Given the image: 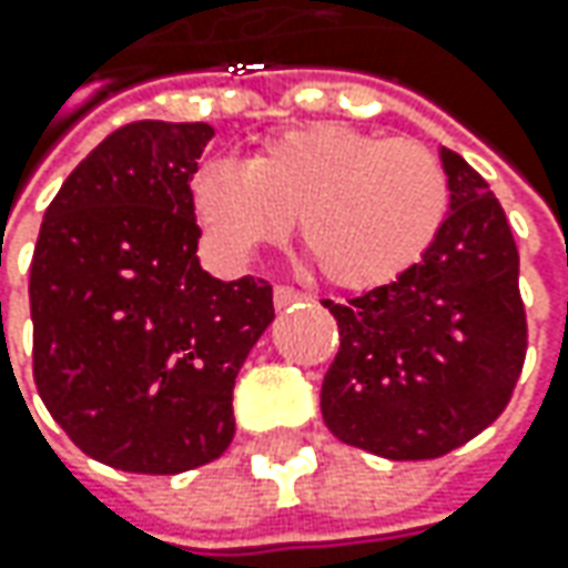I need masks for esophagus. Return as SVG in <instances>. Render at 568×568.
Wrapping results in <instances>:
<instances>
[{"label": "esophagus", "instance_id": "34e87169", "mask_svg": "<svg viewBox=\"0 0 568 568\" xmlns=\"http://www.w3.org/2000/svg\"><path fill=\"white\" fill-rule=\"evenodd\" d=\"M303 300H310V296L303 294V291H296V287H274V306L277 310H287V306H296V303H303Z\"/></svg>", "mask_w": 568, "mask_h": 568}]
</instances>
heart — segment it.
Masks as SVG:
<instances>
[{
	"instance_id": "1",
	"label": "heart",
	"mask_w": 568,
	"mask_h": 568,
	"mask_svg": "<svg viewBox=\"0 0 568 568\" xmlns=\"http://www.w3.org/2000/svg\"><path fill=\"white\" fill-rule=\"evenodd\" d=\"M448 205L429 148L341 122L277 132L243 164L217 158L189 176V207L214 250L246 262L281 246L300 217L303 255L344 291H373L420 265Z\"/></svg>"
}]
</instances>
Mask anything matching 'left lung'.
Returning a JSON list of instances; mask_svg holds the SVG:
<instances>
[{"mask_svg": "<svg viewBox=\"0 0 568 568\" xmlns=\"http://www.w3.org/2000/svg\"><path fill=\"white\" fill-rule=\"evenodd\" d=\"M452 205L424 262L347 303L325 300L341 347L322 417L341 443L392 462L439 458L503 414L528 325L506 211L474 166L443 148Z\"/></svg>", "mask_w": 568, "mask_h": 568, "instance_id": "obj_1", "label": "left lung"}]
</instances>
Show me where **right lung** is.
I'll list each match as a JSON object with an SVG mask.
<instances>
[{
	"label": "right lung",
	"mask_w": 568,
	"mask_h": 568,
	"mask_svg": "<svg viewBox=\"0 0 568 568\" xmlns=\"http://www.w3.org/2000/svg\"><path fill=\"white\" fill-rule=\"evenodd\" d=\"M207 122H129L69 173L31 262L33 382L84 455L180 474L224 455L233 382L272 325L262 277L199 265L189 176Z\"/></svg>",
	"instance_id": "add662e5"
}]
</instances>
